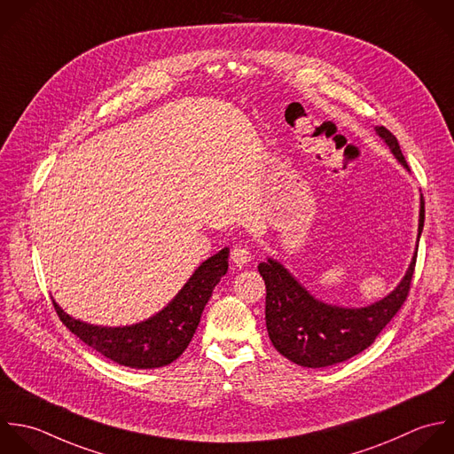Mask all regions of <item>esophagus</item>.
<instances>
[{"mask_svg":"<svg viewBox=\"0 0 454 454\" xmlns=\"http://www.w3.org/2000/svg\"><path fill=\"white\" fill-rule=\"evenodd\" d=\"M251 251L244 246H235L231 249V262L237 265V267H246L249 262H251Z\"/></svg>","mask_w":454,"mask_h":454,"instance_id":"obj_1","label":"esophagus"}]
</instances>
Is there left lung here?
Instances as JSON below:
<instances>
[{
  "label": "left lung",
  "mask_w": 454,
  "mask_h": 454,
  "mask_svg": "<svg viewBox=\"0 0 454 454\" xmlns=\"http://www.w3.org/2000/svg\"><path fill=\"white\" fill-rule=\"evenodd\" d=\"M377 136L389 146L396 160L411 171L398 139L386 129L375 127ZM425 226V200L421 194L418 242ZM418 258L412 262L400 285L384 299L364 308H343L317 299L278 260L267 258L258 265L265 281V322L272 345L288 361L304 368H325L348 361L366 350L382 329L403 306Z\"/></svg>",
  "instance_id": "1"
}]
</instances>
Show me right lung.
Segmentation results:
<instances>
[{
    "instance_id": "obj_1",
    "label": "right lung",
    "mask_w": 454,
    "mask_h": 454,
    "mask_svg": "<svg viewBox=\"0 0 454 454\" xmlns=\"http://www.w3.org/2000/svg\"><path fill=\"white\" fill-rule=\"evenodd\" d=\"M230 249L205 260L180 292L153 317L123 327H102L65 313L52 299L59 320L82 343L116 364L152 370L176 361L189 347L215 285L228 272Z\"/></svg>"
}]
</instances>
